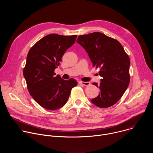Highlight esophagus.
<instances>
[{
  "instance_id": "34e87169",
  "label": "esophagus",
  "mask_w": 153,
  "mask_h": 153,
  "mask_svg": "<svg viewBox=\"0 0 153 153\" xmlns=\"http://www.w3.org/2000/svg\"><path fill=\"white\" fill-rule=\"evenodd\" d=\"M79 83V84L83 85H84V86H88V85H90V82H82V81H80Z\"/></svg>"
}]
</instances>
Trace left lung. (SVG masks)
Here are the masks:
<instances>
[{"label": "left lung", "mask_w": 153, "mask_h": 153, "mask_svg": "<svg viewBox=\"0 0 153 153\" xmlns=\"http://www.w3.org/2000/svg\"><path fill=\"white\" fill-rule=\"evenodd\" d=\"M77 42L88 53L93 66L100 69L102 77L99 85L93 83L100 93L91 100L92 103L102 108L113 106L122 97L130 82L128 55L119 41L99 32L80 35Z\"/></svg>", "instance_id": "8db88e82"}]
</instances>
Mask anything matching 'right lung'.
I'll return each instance as SVG.
<instances>
[{"mask_svg":"<svg viewBox=\"0 0 153 153\" xmlns=\"http://www.w3.org/2000/svg\"><path fill=\"white\" fill-rule=\"evenodd\" d=\"M77 35L65 36L50 34L37 42L29 50L23 70L29 93L41 106L55 110L67 103L73 87L74 79H62L54 70L62 57L76 41Z\"/></svg>","mask_w":153,"mask_h":153,"instance_id":"add662e5","label":"right lung"}]
</instances>
